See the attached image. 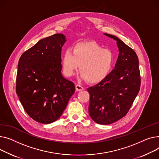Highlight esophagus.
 Returning <instances> with one entry per match:
<instances>
[{
    "label": "esophagus",
    "instance_id": "obj_1",
    "mask_svg": "<svg viewBox=\"0 0 159 159\" xmlns=\"http://www.w3.org/2000/svg\"><path fill=\"white\" fill-rule=\"evenodd\" d=\"M83 89H84V88L82 86H81L80 85H76V90L77 91H81V90H82Z\"/></svg>",
    "mask_w": 159,
    "mask_h": 159
}]
</instances>
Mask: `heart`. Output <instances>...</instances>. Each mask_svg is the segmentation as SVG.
Masks as SVG:
<instances>
[{"instance_id": "obj_1", "label": "heart", "mask_w": 159, "mask_h": 159, "mask_svg": "<svg viewBox=\"0 0 159 159\" xmlns=\"http://www.w3.org/2000/svg\"><path fill=\"white\" fill-rule=\"evenodd\" d=\"M114 62V54L94 42H79L72 49L65 50L62 56L65 75L73 76L80 67V79L89 80L91 83H98L106 78L112 70Z\"/></svg>"}]
</instances>
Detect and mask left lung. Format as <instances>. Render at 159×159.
Masks as SVG:
<instances>
[{
	"instance_id": "1",
	"label": "left lung",
	"mask_w": 159,
	"mask_h": 159,
	"mask_svg": "<svg viewBox=\"0 0 159 159\" xmlns=\"http://www.w3.org/2000/svg\"><path fill=\"white\" fill-rule=\"evenodd\" d=\"M104 34L117 42L119 56L114 69L107 78L87 89L89 113L96 123L110 125L127 114L139 92L141 78L135 52L117 37Z\"/></svg>"
}]
</instances>
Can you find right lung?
I'll use <instances>...</instances> for the list:
<instances>
[{
    "label": "right lung",
    "instance_id": "obj_1",
    "mask_svg": "<svg viewBox=\"0 0 159 159\" xmlns=\"http://www.w3.org/2000/svg\"><path fill=\"white\" fill-rule=\"evenodd\" d=\"M66 36L55 34L37 42L18 61L16 92L26 113L40 123L60 117L75 92L61 73V48Z\"/></svg>",
    "mask_w": 159,
    "mask_h": 159
}]
</instances>
